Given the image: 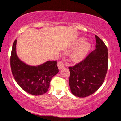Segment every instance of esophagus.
<instances>
[{
    "label": "esophagus",
    "instance_id": "34e87169",
    "mask_svg": "<svg viewBox=\"0 0 121 121\" xmlns=\"http://www.w3.org/2000/svg\"><path fill=\"white\" fill-rule=\"evenodd\" d=\"M57 66H58V68H59V70H61L63 68H64V65L63 62L62 61H59L58 62Z\"/></svg>",
    "mask_w": 121,
    "mask_h": 121
}]
</instances>
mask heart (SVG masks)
<instances>
[{"mask_svg": "<svg viewBox=\"0 0 121 121\" xmlns=\"http://www.w3.org/2000/svg\"><path fill=\"white\" fill-rule=\"evenodd\" d=\"M85 38L79 37L73 42L72 48L74 49L80 45L75 51L72 53L71 58L74 62H80L84 59L85 57L91 49V44L88 42H84Z\"/></svg>", "mask_w": 121, "mask_h": 121, "instance_id": "obj_1", "label": "heart"}]
</instances>
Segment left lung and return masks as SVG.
Returning a JSON list of instances; mask_svg holds the SVG:
<instances>
[{
	"instance_id": "left-lung-1",
	"label": "left lung",
	"mask_w": 121,
	"mask_h": 121,
	"mask_svg": "<svg viewBox=\"0 0 121 121\" xmlns=\"http://www.w3.org/2000/svg\"><path fill=\"white\" fill-rule=\"evenodd\" d=\"M95 49L82 61L69 67V84L72 93L83 98L93 94L103 84L108 64V48L99 37L95 35Z\"/></svg>"
}]
</instances>
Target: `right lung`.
Listing matches in <instances>:
<instances>
[{"mask_svg":"<svg viewBox=\"0 0 121 121\" xmlns=\"http://www.w3.org/2000/svg\"><path fill=\"white\" fill-rule=\"evenodd\" d=\"M15 40L11 55V68L15 81L21 88L34 95L44 94L49 89L52 77L59 72L57 61H47L33 66L25 63L18 57Z\"/></svg>","mask_w":121,"mask_h":121,"instance_id":"obj_1","label":"right lung"}]
</instances>
